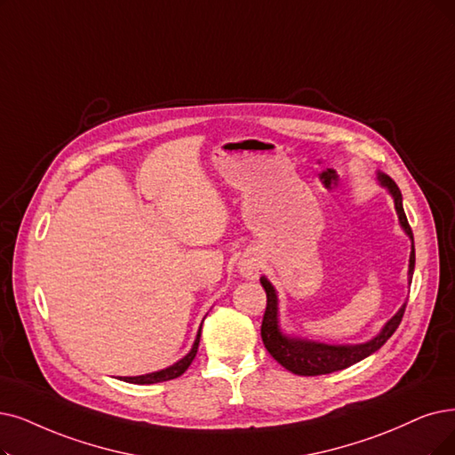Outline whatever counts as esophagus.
I'll return each instance as SVG.
<instances>
[{
	"instance_id": "esophagus-1",
	"label": "esophagus",
	"mask_w": 455,
	"mask_h": 455,
	"mask_svg": "<svg viewBox=\"0 0 455 455\" xmlns=\"http://www.w3.org/2000/svg\"><path fill=\"white\" fill-rule=\"evenodd\" d=\"M261 263L258 258H246L239 263V270L244 278H258Z\"/></svg>"
}]
</instances>
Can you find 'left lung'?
I'll list each match as a JSON object with an SVG mask.
<instances>
[{"mask_svg":"<svg viewBox=\"0 0 455 455\" xmlns=\"http://www.w3.org/2000/svg\"><path fill=\"white\" fill-rule=\"evenodd\" d=\"M377 179L380 180L390 196L394 197V205L395 212L399 218V224H402L403 231L409 235L411 239V259H409V283L412 282V272H414V239H412V229L407 222V216L403 211V197L402 192H399L397 185L394 180L385 175V173H377ZM261 285L267 293V307H265V315L261 323V338L267 351L270 356L275 358L278 364H282L287 371L295 373V375H326L332 371H339L349 368L356 362L364 360L366 356L373 355L379 351L383 345L388 341V338L395 332V329L402 323V317L405 314V306L407 302L399 307V312L383 326L373 339L366 343H356V345H329V343H321V341H310V339H302V338H291L285 336L280 331L278 324V297H276V289L272 287V283L261 276Z\"/></svg>","mask_w":455,"mask_h":455,"instance_id":"8db88e82","label":"left lung"}]
</instances>
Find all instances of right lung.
Segmentation results:
<instances>
[{"label":"right lung","mask_w":455,"mask_h":455,"mask_svg":"<svg viewBox=\"0 0 455 455\" xmlns=\"http://www.w3.org/2000/svg\"><path fill=\"white\" fill-rule=\"evenodd\" d=\"M199 336H202V329L197 331V336H196V341L192 345V349L187 356L180 358L179 362H175L173 366L166 368V370H160V371H153V373H148V375H138V377H121L123 380H126V383H134V385H155V383H162V380H172V379H177L183 375L188 366L192 364V360L196 358V353H197V345H199Z\"/></svg>","instance_id":"obj_1"}]
</instances>
